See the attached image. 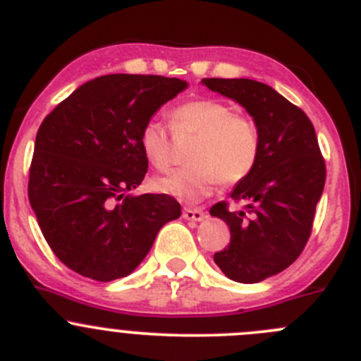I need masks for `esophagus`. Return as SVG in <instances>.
Here are the masks:
<instances>
[{
	"label": "esophagus",
	"mask_w": 361,
	"mask_h": 361,
	"mask_svg": "<svg viewBox=\"0 0 361 361\" xmlns=\"http://www.w3.org/2000/svg\"><path fill=\"white\" fill-rule=\"evenodd\" d=\"M204 212L199 208H183V219L192 220V222H201L204 219Z\"/></svg>",
	"instance_id": "obj_1"
}]
</instances>
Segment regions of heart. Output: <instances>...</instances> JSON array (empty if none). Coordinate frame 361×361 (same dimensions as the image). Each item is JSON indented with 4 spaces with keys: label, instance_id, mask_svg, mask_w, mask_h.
<instances>
[{
    "label": "heart",
    "instance_id": "b5f03b06",
    "mask_svg": "<svg viewBox=\"0 0 361 361\" xmlns=\"http://www.w3.org/2000/svg\"><path fill=\"white\" fill-rule=\"evenodd\" d=\"M171 127L178 141L194 137L187 152L190 164L166 176L155 178L152 187L181 202H197L219 181L238 183L254 171L261 141L254 121L234 114L229 104L216 99L192 100L171 113ZM142 155L157 169L171 164L173 145L159 120H148L139 132Z\"/></svg>",
    "mask_w": 361,
    "mask_h": 361
}]
</instances>
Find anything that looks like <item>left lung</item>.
<instances>
[{"instance_id": "obj_1", "label": "left lung", "mask_w": 361, "mask_h": 361, "mask_svg": "<svg viewBox=\"0 0 361 361\" xmlns=\"http://www.w3.org/2000/svg\"><path fill=\"white\" fill-rule=\"evenodd\" d=\"M212 92L236 100L254 118L261 152L254 171L234 187L229 209L220 201L209 213L229 226L231 243L215 252L226 277L255 284L284 271L305 248L326 166L312 121L268 84L252 79H202Z\"/></svg>"}]
</instances>
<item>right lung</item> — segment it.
<instances>
[{"label":"right lung","instance_id":"obj_1","mask_svg":"<svg viewBox=\"0 0 361 361\" xmlns=\"http://www.w3.org/2000/svg\"><path fill=\"white\" fill-rule=\"evenodd\" d=\"M185 87L176 77L109 73L77 87L42 121L27 197L51 250L75 274L127 277L160 227L181 215L171 195L127 192L148 171L142 125Z\"/></svg>","mask_w":361,"mask_h":361}]
</instances>
